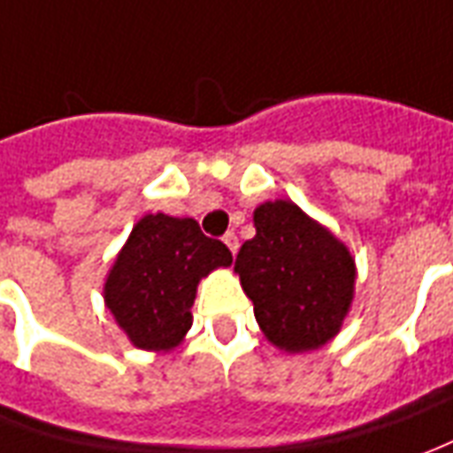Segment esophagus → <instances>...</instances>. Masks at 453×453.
Here are the masks:
<instances>
[{"label":"esophagus","instance_id":"34e87169","mask_svg":"<svg viewBox=\"0 0 453 453\" xmlns=\"http://www.w3.org/2000/svg\"><path fill=\"white\" fill-rule=\"evenodd\" d=\"M223 242H226L227 250H230L233 255H235L237 248H240V242H237V235H235V233H226V235H223Z\"/></svg>","mask_w":453,"mask_h":453}]
</instances>
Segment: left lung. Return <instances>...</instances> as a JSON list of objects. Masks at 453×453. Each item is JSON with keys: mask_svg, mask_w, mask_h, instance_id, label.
<instances>
[{"mask_svg": "<svg viewBox=\"0 0 453 453\" xmlns=\"http://www.w3.org/2000/svg\"><path fill=\"white\" fill-rule=\"evenodd\" d=\"M255 237L235 259L242 289L270 343L303 353L328 343L348 316L356 262L328 227L292 201L255 208Z\"/></svg>", "mask_w": 453, "mask_h": 453, "instance_id": "obj_1", "label": "left lung"}]
</instances>
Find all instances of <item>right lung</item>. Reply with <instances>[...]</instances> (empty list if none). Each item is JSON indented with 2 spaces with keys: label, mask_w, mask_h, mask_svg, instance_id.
Wrapping results in <instances>:
<instances>
[{
  "label": "right lung",
  "mask_w": 453,
  "mask_h": 453,
  "mask_svg": "<svg viewBox=\"0 0 453 453\" xmlns=\"http://www.w3.org/2000/svg\"><path fill=\"white\" fill-rule=\"evenodd\" d=\"M233 262L194 218L150 213L132 227L105 280V303L132 346L172 350L194 324L198 281Z\"/></svg>",
  "instance_id": "obj_1"
}]
</instances>
